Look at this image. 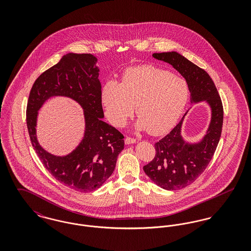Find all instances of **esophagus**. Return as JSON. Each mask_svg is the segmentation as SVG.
Segmentation results:
<instances>
[{"label":"esophagus","mask_w":251,"mask_h":251,"mask_svg":"<svg viewBox=\"0 0 251 251\" xmlns=\"http://www.w3.org/2000/svg\"><path fill=\"white\" fill-rule=\"evenodd\" d=\"M136 143V140L134 138H131V137H126L125 138V144L126 145H131V144Z\"/></svg>","instance_id":"1"}]
</instances>
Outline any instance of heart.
<instances>
[{"label": "heart", "mask_w": 251, "mask_h": 251, "mask_svg": "<svg viewBox=\"0 0 251 251\" xmlns=\"http://www.w3.org/2000/svg\"><path fill=\"white\" fill-rule=\"evenodd\" d=\"M189 98V87L180 77L154 66H140L125 72L123 82L109 81L102 89V102L109 120L123 126L135 111L137 130L160 135L179 120Z\"/></svg>", "instance_id": "b5f03b06"}]
</instances>
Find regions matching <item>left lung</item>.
<instances>
[{
    "label": "left lung",
    "mask_w": 251,
    "mask_h": 251,
    "mask_svg": "<svg viewBox=\"0 0 251 251\" xmlns=\"http://www.w3.org/2000/svg\"><path fill=\"white\" fill-rule=\"evenodd\" d=\"M152 56L170 64L185 79L192 104L205 101L211 109V121L202 139L196 143L183 139L181 126L187 111L177 126L155 143V157L143 167L159 187L177 190L194 182L212 160L221 136L223 106L212 78L204 70L176 51L153 53Z\"/></svg>",
    "instance_id": "obj_1"
}]
</instances>
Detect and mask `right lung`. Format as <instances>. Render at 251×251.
<instances>
[{"label": "right lung", "mask_w": 251, "mask_h": 251, "mask_svg": "<svg viewBox=\"0 0 251 251\" xmlns=\"http://www.w3.org/2000/svg\"><path fill=\"white\" fill-rule=\"evenodd\" d=\"M97 57L90 53L64 55L43 72L33 84L26 110L27 128L36 154L49 172L75 191H95L113 174L124 136L103 121L101 85ZM52 96L75 100L84 110V137L69 155L57 156L45 151L36 137L38 111Z\"/></svg>", "instance_id": "1"}]
</instances>
